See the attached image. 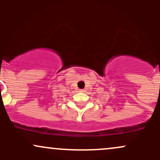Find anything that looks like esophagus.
Wrapping results in <instances>:
<instances>
[{"label":"esophagus","mask_w":160,"mask_h":160,"mask_svg":"<svg viewBox=\"0 0 160 160\" xmlns=\"http://www.w3.org/2000/svg\"><path fill=\"white\" fill-rule=\"evenodd\" d=\"M79 91H80V92L85 93V92H86V90H85V89H80Z\"/></svg>","instance_id":"34e87169"}]
</instances>
